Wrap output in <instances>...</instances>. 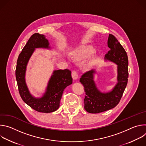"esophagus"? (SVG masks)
I'll list each match as a JSON object with an SVG mask.
<instances>
[{
	"label": "esophagus",
	"mask_w": 146,
	"mask_h": 146,
	"mask_svg": "<svg viewBox=\"0 0 146 146\" xmlns=\"http://www.w3.org/2000/svg\"><path fill=\"white\" fill-rule=\"evenodd\" d=\"M72 76L73 80H77L78 77L77 72L76 71H73L72 73Z\"/></svg>",
	"instance_id": "34e87169"
}]
</instances>
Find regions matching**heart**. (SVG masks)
I'll return each instance as SVG.
<instances>
[{"label": "heart", "instance_id": "heart-1", "mask_svg": "<svg viewBox=\"0 0 146 146\" xmlns=\"http://www.w3.org/2000/svg\"><path fill=\"white\" fill-rule=\"evenodd\" d=\"M96 52V50L92 46H82L77 48L74 53V56L79 60H84L91 56ZM98 58L96 56H93L91 58L89 65H92L95 63Z\"/></svg>", "mask_w": 146, "mask_h": 146}]
</instances>
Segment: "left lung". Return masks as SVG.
<instances>
[{
  "label": "left lung",
  "instance_id": "8db88e82",
  "mask_svg": "<svg viewBox=\"0 0 146 146\" xmlns=\"http://www.w3.org/2000/svg\"><path fill=\"white\" fill-rule=\"evenodd\" d=\"M108 47L110 51L105 55V60H109L117 65V83L111 91L102 92L94 81L95 70L82 74L80 81L84 87L86 97L84 109L90 113H99L115 108L119 102L125 89L128 78V55L123 47L114 36L109 34Z\"/></svg>",
  "mask_w": 146,
  "mask_h": 146
}]
</instances>
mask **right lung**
Wrapping results in <instances>:
<instances>
[{
    "label": "right lung",
    "instance_id": "right-lung-1",
    "mask_svg": "<svg viewBox=\"0 0 146 146\" xmlns=\"http://www.w3.org/2000/svg\"><path fill=\"white\" fill-rule=\"evenodd\" d=\"M50 49L48 40L43 35L33 34L18 56L15 77L19 95L23 101L35 110L41 113H51L59 107L60 100L65 88L72 84L71 72L68 69L53 72L46 88L41 98H35L30 93L25 81V73L29 60L35 48Z\"/></svg>",
    "mask_w": 146,
    "mask_h": 146
}]
</instances>
